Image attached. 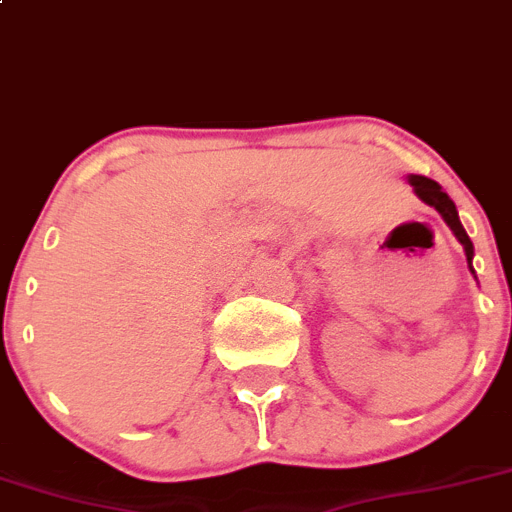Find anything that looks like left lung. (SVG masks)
Masks as SVG:
<instances>
[{
  "mask_svg": "<svg viewBox=\"0 0 512 512\" xmlns=\"http://www.w3.org/2000/svg\"><path fill=\"white\" fill-rule=\"evenodd\" d=\"M408 182H410V185H413L415 195H418L420 200L425 202V205L435 207V210L440 212V217H443V220L448 222V227H450V230H453V235L458 237V242H460V245H463L465 257H468L470 272H473V275H475V270H473V255H475V252H473V242H470L468 232H465L463 225H460V217H458V210H455V202L450 200L448 195H445L443 187H440L438 182L428 180V177L410 175Z\"/></svg>",
  "mask_w": 512,
  "mask_h": 512,
  "instance_id": "8db88e82",
  "label": "left lung"
}]
</instances>
